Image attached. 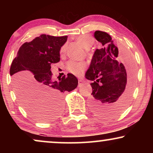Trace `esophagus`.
I'll return each instance as SVG.
<instances>
[{
    "mask_svg": "<svg viewBox=\"0 0 153 153\" xmlns=\"http://www.w3.org/2000/svg\"><path fill=\"white\" fill-rule=\"evenodd\" d=\"M83 83V81L82 79H79V86H81Z\"/></svg>",
    "mask_w": 153,
    "mask_h": 153,
    "instance_id": "1",
    "label": "esophagus"
}]
</instances>
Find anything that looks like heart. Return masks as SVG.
<instances>
[{
  "mask_svg": "<svg viewBox=\"0 0 153 153\" xmlns=\"http://www.w3.org/2000/svg\"><path fill=\"white\" fill-rule=\"evenodd\" d=\"M76 40L85 49H88L93 43V38L88 35H81L80 36L77 37ZM66 47L67 45H64L60 48V53L61 55H63L65 53ZM85 68H86V65H85V62H76L71 60V61L68 62V65H67V69H68L69 72L76 76H82L83 73H84Z\"/></svg>",
  "mask_w": 153,
  "mask_h": 153,
  "instance_id": "b5f03b06",
  "label": "heart"
}]
</instances>
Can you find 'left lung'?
I'll use <instances>...</instances> for the list:
<instances>
[{
  "mask_svg": "<svg viewBox=\"0 0 153 153\" xmlns=\"http://www.w3.org/2000/svg\"><path fill=\"white\" fill-rule=\"evenodd\" d=\"M94 37L103 48L95 50L85 74V78L93 81L89 105L95 114L111 118L120 114L128 104L135 71L130 62L125 68L118 62V49L108 33L97 30Z\"/></svg>",
  "mask_w": 153,
  "mask_h": 153,
  "instance_id": "obj_1",
  "label": "left lung"
}]
</instances>
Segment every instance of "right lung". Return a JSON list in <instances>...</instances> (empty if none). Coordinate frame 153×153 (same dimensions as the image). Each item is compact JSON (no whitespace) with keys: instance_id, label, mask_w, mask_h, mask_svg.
I'll return each instance as SVG.
<instances>
[{"instance_id":"add662e5","label":"right lung","mask_w":153,"mask_h":153,"mask_svg":"<svg viewBox=\"0 0 153 153\" xmlns=\"http://www.w3.org/2000/svg\"><path fill=\"white\" fill-rule=\"evenodd\" d=\"M68 36L41 35L25 42L13 60L10 73L15 93L25 109L42 121L55 118L60 113L62 97L76 88L78 79L72 74L51 80V64L60 61V49Z\"/></svg>"}]
</instances>
